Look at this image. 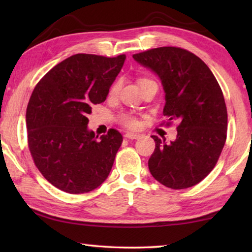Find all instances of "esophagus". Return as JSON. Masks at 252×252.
Listing matches in <instances>:
<instances>
[{"label": "esophagus", "instance_id": "34e87169", "mask_svg": "<svg viewBox=\"0 0 252 252\" xmlns=\"http://www.w3.org/2000/svg\"><path fill=\"white\" fill-rule=\"evenodd\" d=\"M125 136L126 139H139L140 138V134H135V133H131V132H127V133L125 134Z\"/></svg>", "mask_w": 252, "mask_h": 252}]
</instances>
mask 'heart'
<instances>
[{"label":"heart","mask_w":252,"mask_h":252,"mask_svg":"<svg viewBox=\"0 0 252 252\" xmlns=\"http://www.w3.org/2000/svg\"><path fill=\"white\" fill-rule=\"evenodd\" d=\"M149 82H153V80L149 79V78H141L139 80V84L141 88L144 84H147ZM122 83H123V81L121 78H118L114 80L112 84H111L109 88V92H108L109 96H116L121 90ZM119 122H120L123 126L126 127V129H130V130H134L139 126L138 119H136L134 114H132V113H122L121 116L119 117Z\"/></svg>","instance_id":"1"}]
</instances>
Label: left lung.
I'll return each instance as SVG.
<instances>
[{"label": "left lung", "instance_id": "left-lung-1", "mask_svg": "<svg viewBox=\"0 0 252 252\" xmlns=\"http://www.w3.org/2000/svg\"><path fill=\"white\" fill-rule=\"evenodd\" d=\"M133 59L160 76L165 92L163 123L179 122L174 141L152 135L156 149L149 170L170 189L198 185L216 167L227 140V106L218 81L201 59L177 46L151 49Z\"/></svg>", "mask_w": 252, "mask_h": 252}]
</instances>
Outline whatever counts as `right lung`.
Segmentation results:
<instances>
[{"instance_id": "right-lung-1", "label": "right lung", "mask_w": 252, "mask_h": 252, "mask_svg": "<svg viewBox=\"0 0 252 252\" xmlns=\"http://www.w3.org/2000/svg\"><path fill=\"white\" fill-rule=\"evenodd\" d=\"M125 60L126 54L72 55L34 88L27 108L29 150L42 176L64 192H90L112 169L122 134L110 129L97 139L88 130V114L105 101Z\"/></svg>"}]
</instances>
